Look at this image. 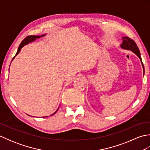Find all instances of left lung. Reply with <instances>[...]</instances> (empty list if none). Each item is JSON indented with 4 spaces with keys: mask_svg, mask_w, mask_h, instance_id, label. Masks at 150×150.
<instances>
[{
    "mask_svg": "<svg viewBox=\"0 0 150 150\" xmlns=\"http://www.w3.org/2000/svg\"><path fill=\"white\" fill-rule=\"evenodd\" d=\"M122 42L120 45V47L123 50L131 51V52H132L133 53H135V55L139 57L140 60H141V64L143 68V72H144V65H143V63L142 61L141 53H140L139 49L138 48L137 46L136 43L133 40L128 38V37H123L122 38Z\"/></svg>",
    "mask_w": 150,
    "mask_h": 150,
    "instance_id": "left-lung-1",
    "label": "left lung"
}]
</instances>
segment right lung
I'll return each mask as SVG.
<instances>
[{
  "instance_id": "obj_1",
  "label": "right lung",
  "mask_w": 150,
  "mask_h": 150,
  "mask_svg": "<svg viewBox=\"0 0 150 150\" xmlns=\"http://www.w3.org/2000/svg\"><path fill=\"white\" fill-rule=\"evenodd\" d=\"M46 34H43V35H30V36H28V37L25 38V39L23 40H22V42L21 43L20 45H19L18 50H17V53H16V55H15V57H13V58L12 60L15 59V57L18 55V54L19 53V52H21L22 47H23L24 46L27 45L28 44H29L30 42H34V41L36 40V39H40V38L46 36ZM12 60H11V61H12ZM58 110H59V108L56 110L55 112H54L53 114L51 115L50 116H52V115H53L55 114L57 112V111H58ZM47 117H48V116H47Z\"/></svg>"
}]
</instances>
